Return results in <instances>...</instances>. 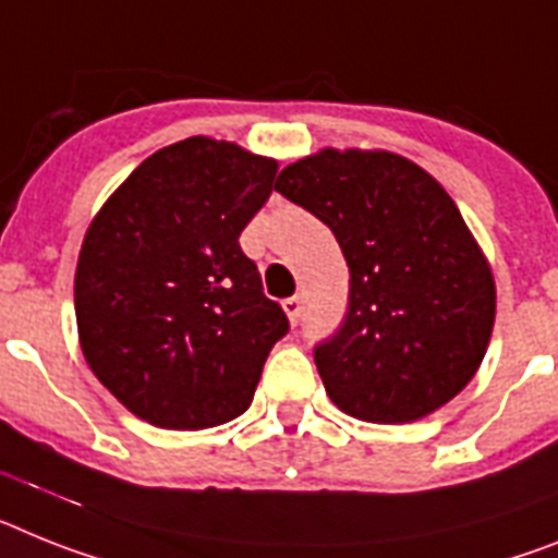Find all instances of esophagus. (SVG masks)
<instances>
[{
    "label": "esophagus",
    "mask_w": 558,
    "mask_h": 558,
    "mask_svg": "<svg viewBox=\"0 0 558 558\" xmlns=\"http://www.w3.org/2000/svg\"><path fill=\"white\" fill-rule=\"evenodd\" d=\"M283 312L289 315V323H292V326H298V323H301V315H303L301 298H287V301H283Z\"/></svg>",
    "instance_id": "esophagus-1"
}]
</instances>
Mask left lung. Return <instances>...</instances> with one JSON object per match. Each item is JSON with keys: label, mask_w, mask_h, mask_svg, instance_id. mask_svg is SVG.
Here are the masks:
<instances>
[{"label": "left lung", "mask_w": 558, "mask_h": 558, "mask_svg": "<svg viewBox=\"0 0 558 558\" xmlns=\"http://www.w3.org/2000/svg\"><path fill=\"white\" fill-rule=\"evenodd\" d=\"M275 190L335 232L349 264L340 329L315 345L331 402L411 423L471 383L496 315L490 266L442 186L395 153L323 149Z\"/></svg>", "instance_id": "1"}]
</instances>
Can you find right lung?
I'll use <instances>...</instances> for the list:
<instances>
[{
	"mask_svg": "<svg viewBox=\"0 0 558 558\" xmlns=\"http://www.w3.org/2000/svg\"><path fill=\"white\" fill-rule=\"evenodd\" d=\"M278 163L204 135L158 149L93 218L76 266L78 340L110 395L158 428L250 409L287 312L264 294L243 227Z\"/></svg>",
	"mask_w": 558,
	"mask_h": 558,
	"instance_id": "1",
	"label": "right lung"
}]
</instances>
